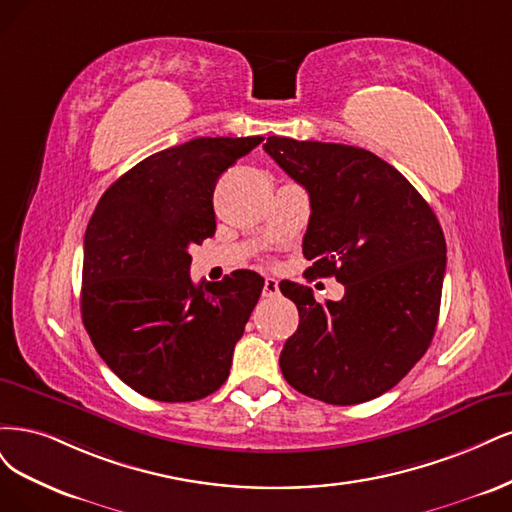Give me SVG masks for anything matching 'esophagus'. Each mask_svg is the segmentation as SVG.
<instances>
[{"mask_svg": "<svg viewBox=\"0 0 512 512\" xmlns=\"http://www.w3.org/2000/svg\"><path fill=\"white\" fill-rule=\"evenodd\" d=\"M278 295V280L266 278V285H263V298H276Z\"/></svg>", "mask_w": 512, "mask_h": 512, "instance_id": "34e87169", "label": "esophagus"}]
</instances>
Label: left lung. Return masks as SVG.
Masks as SVG:
<instances>
[{"mask_svg": "<svg viewBox=\"0 0 512 512\" xmlns=\"http://www.w3.org/2000/svg\"><path fill=\"white\" fill-rule=\"evenodd\" d=\"M266 153L310 195L302 242L312 276H336L340 302L283 280L300 312L283 346L287 383L327 404L378 398L430 346L447 268L442 227L421 193L366 148L270 136Z\"/></svg>", "mask_w": 512, "mask_h": 512, "instance_id": "1", "label": "left lung"}]
</instances>
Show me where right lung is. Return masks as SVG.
Instances as JSON below:
<instances>
[{
    "instance_id": "right-lung-1",
    "label": "right lung",
    "mask_w": 512,
    "mask_h": 512,
    "mask_svg": "<svg viewBox=\"0 0 512 512\" xmlns=\"http://www.w3.org/2000/svg\"><path fill=\"white\" fill-rule=\"evenodd\" d=\"M263 142L195 138L125 172L97 202L82 259V323L125 385L159 402H193L229 376L263 278L236 270L193 283L191 244L214 236L219 176Z\"/></svg>"
}]
</instances>
